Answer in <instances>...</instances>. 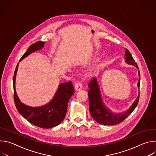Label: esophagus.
<instances>
[{
	"mask_svg": "<svg viewBox=\"0 0 156 156\" xmlns=\"http://www.w3.org/2000/svg\"><path fill=\"white\" fill-rule=\"evenodd\" d=\"M82 87H83V84H82L81 81H77L75 83V89L76 91L81 90V89H82Z\"/></svg>",
	"mask_w": 156,
	"mask_h": 156,
	"instance_id": "1",
	"label": "esophagus"
}]
</instances>
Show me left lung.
<instances>
[{"mask_svg": "<svg viewBox=\"0 0 156 156\" xmlns=\"http://www.w3.org/2000/svg\"><path fill=\"white\" fill-rule=\"evenodd\" d=\"M125 62L130 65L136 66L138 69V66L133 58L131 54L127 49L125 51ZM139 81L138 86L139 88V95L138 98L135 100L131 106V107L124 113L122 114H113L108 110L102 102L101 96L100 93L99 87L97 83L96 78H93L88 84L90 90L88 91L89 103H90V110L93 118L99 123L106 125H115L122 122L126 118L130 115L138 104L140 98V73L138 70Z\"/></svg>", "mask_w": 156, "mask_h": 156, "instance_id": "1", "label": "left lung"}]
</instances>
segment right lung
Returning <instances> with one entry per match:
<instances>
[{"mask_svg": "<svg viewBox=\"0 0 156 156\" xmlns=\"http://www.w3.org/2000/svg\"><path fill=\"white\" fill-rule=\"evenodd\" d=\"M45 42L37 41L33 44L20 61L31 52L42 48ZM18 64V63L13 75V97L18 112L30 123L40 128H50L57 126L64 119L67 110L69 101L75 93L72 81L60 84L54 98L49 104L39 107L27 106L19 100L15 91V78Z\"/></svg>", "mask_w": 156, "mask_h": 156, "instance_id": "add662e5", "label": "right lung"}]
</instances>
